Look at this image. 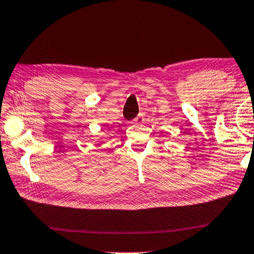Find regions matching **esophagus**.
I'll return each mask as SVG.
<instances>
[{
  "label": "esophagus",
  "instance_id": "34e87169",
  "mask_svg": "<svg viewBox=\"0 0 254 254\" xmlns=\"http://www.w3.org/2000/svg\"><path fill=\"white\" fill-rule=\"evenodd\" d=\"M142 122H143V116L139 115L132 121V124H133V126H140V124H142Z\"/></svg>",
  "mask_w": 254,
  "mask_h": 254
}]
</instances>
